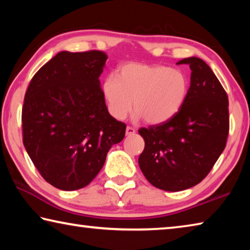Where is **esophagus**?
Here are the masks:
<instances>
[{
	"instance_id": "1",
	"label": "esophagus",
	"mask_w": 250,
	"mask_h": 250,
	"mask_svg": "<svg viewBox=\"0 0 250 250\" xmlns=\"http://www.w3.org/2000/svg\"><path fill=\"white\" fill-rule=\"evenodd\" d=\"M134 133H135V129L134 128H132V126H130V125L126 126V129H125V134L126 135H132Z\"/></svg>"
}]
</instances>
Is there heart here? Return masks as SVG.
<instances>
[{"instance_id": "1", "label": "heart", "mask_w": 250, "mask_h": 250, "mask_svg": "<svg viewBox=\"0 0 250 250\" xmlns=\"http://www.w3.org/2000/svg\"><path fill=\"white\" fill-rule=\"evenodd\" d=\"M188 82L179 69L130 62L118 77L104 80L103 94L110 115L122 120L133 110L146 124L159 125L176 115L186 99Z\"/></svg>"}]
</instances>
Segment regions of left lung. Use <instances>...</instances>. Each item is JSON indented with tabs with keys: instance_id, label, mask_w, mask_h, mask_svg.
Instances as JSON below:
<instances>
[{
	"instance_id": "obj_1",
	"label": "left lung",
	"mask_w": 250,
	"mask_h": 250,
	"mask_svg": "<svg viewBox=\"0 0 250 250\" xmlns=\"http://www.w3.org/2000/svg\"><path fill=\"white\" fill-rule=\"evenodd\" d=\"M188 64L191 86L179 112L162 124L140 128L145 150L139 166L160 189L183 191L202 182L226 146L229 132L228 96L213 70L197 57Z\"/></svg>"
}]
</instances>
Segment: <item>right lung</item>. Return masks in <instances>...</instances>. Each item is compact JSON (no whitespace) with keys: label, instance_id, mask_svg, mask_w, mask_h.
I'll return each instance as SVG.
<instances>
[{"label":"right lung","instance_id":"add662e5","mask_svg":"<svg viewBox=\"0 0 250 250\" xmlns=\"http://www.w3.org/2000/svg\"><path fill=\"white\" fill-rule=\"evenodd\" d=\"M107 54L61 52L34 75L22 109L23 143L43 179L62 191L87 186L125 124L108 112L99 76Z\"/></svg>","mask_w":250,"mask_h":250}]
</instances>
